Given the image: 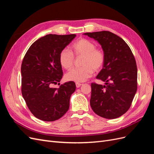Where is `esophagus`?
<instances>
[{
	"label": "esophagus",
	"mask_w": 154,
	"mask_h": 154,
	"mask_svg": "<svg viewBox=\"0 0 154 154\" xmlns=\"http://www.w3.org/2000/svg\"><path fill=\"white\" fill-rule=\"evenodd\" d=\"M81 85H82L81 83H76V86L77 88H79Z\"/></svg>",
	"instance_id": "34e87169"
}]
</instances>
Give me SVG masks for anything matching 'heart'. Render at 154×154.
<instances>
[{"label": "heart", "mask_w": 154, "mask_h": 154, "mask_svg": "<svg viewBox=\"0 0 154 154\" xmlns=\"http://www.w3.org/2000/svg\"><path fill=\"white\" fill-rule=\"evenodd\" d=\"M83 57L81 66L68 72L65 78L67 81L83 82L90 78L94 72L99 71L105 62V55L101 50L96 48L92 41L86 38L77 40L72 45V52L67 49H63L59 54V62L61 66L69 70L74 63V56Z\"/></svg>", "instance_id": "heart-1"}]
</instances>
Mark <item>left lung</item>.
<instances>
[{
	"label": "left lung",
	"instance_id": "8db88e82",
	"mask_svg": "<svg viewBox=\"0 0 154 154\" xmlns=\"http://www.w3.org/2000/svg\"><path fill=\"white\" fill-rule=\"evenodd\" d=\"M83 35L96 40L105 55L103 68L96 76L105 85L91 84V108L102 118H119L129 109L137 91L136 60L127 44L112 32L103 31Z\"/></svg>",
	"mask_w": 154,
	"mask_h": 154
}]
</instances>
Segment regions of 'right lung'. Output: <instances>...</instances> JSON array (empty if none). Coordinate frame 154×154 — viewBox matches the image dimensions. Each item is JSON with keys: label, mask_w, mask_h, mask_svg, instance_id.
<instances>
[{"label": "right lung", "mask_w": 154, "mask_h": 154, "mask_svg": "<svg viewBox=\"0 0 154 154\" xmlns=\"http://www.w3.org/2000/svg\"><path fill=\"white\" fill-rule=\"evenodd\" d=\"M75 37L74 34L45 35L30 46L23 59L22 96L31 113L40 120L53 122L69 110L75 83L66 82L58 88L52 85L63 76L59 54Z\"/></svg>", "instance_id": "1"}]
</instances>
